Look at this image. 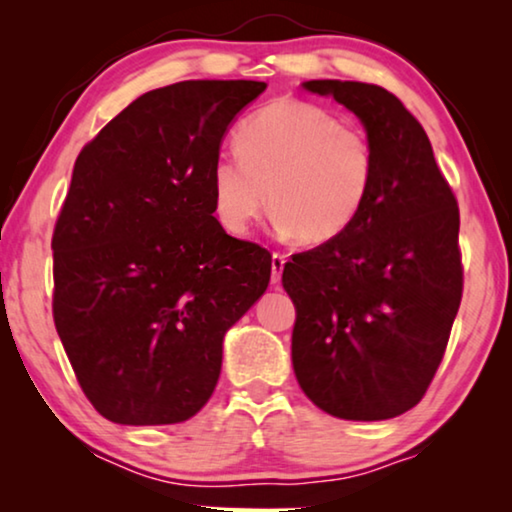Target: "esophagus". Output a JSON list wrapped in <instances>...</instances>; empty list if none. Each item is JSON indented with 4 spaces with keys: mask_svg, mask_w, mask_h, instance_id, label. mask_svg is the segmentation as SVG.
I'll use <instances>...</instances> for the list:
<instances>
[{
    "mask_svg": "<svg viewBox=\"0 0 512 512\" xmlns=\"http://www.w3.org/2000/svg\"><path fill=\"white\" fill-rule=\"evenodd\" d=\"M284 263H286V256L279 254V251H275V254H272V284H277L279 279H282Z\"/></svg>",
    "mask_w": 512,
    "mask_h": 512,
    "instance_id": "esophagus-1",
    "label": "esophagus"
}]
</instances>
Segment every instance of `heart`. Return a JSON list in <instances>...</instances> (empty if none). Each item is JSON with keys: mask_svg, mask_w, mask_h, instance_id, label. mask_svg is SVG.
I'll return each instance as SVG.
<instances>
[{"mask_svg": "<svg viewBox=\"0 0 512 512\" xmlns=\"http://www.w3.org/2000/svg\"><path fill=\"white\" fill-rule=\"evenodd\" d=\"M236 153L209 170L216 219L244 235L270 205L277 226L305 244L338 240L366 209L377 160L368 135L310 102L275 100L235 135Z\"/></svg>", "mask_w": 512, "mask_h": 512, "instance_id": "b5f03b06", "label": "heart"}]
</instances>
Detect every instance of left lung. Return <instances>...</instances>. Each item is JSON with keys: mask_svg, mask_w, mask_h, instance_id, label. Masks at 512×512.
Masks as SVG:
<instances>
[{"mask_svg": "<svg viewBox=\"0 0 512 512\" xmlns=\"http://www.w3.org/2000/svg\"><path fill=\"white\" fill-rule=\"evenodd\" d=\"M303 86L361 118L377 174L345 235L284 265L296 305L293 370L328 415L391 419L424 398L459 312V205L424 128L394 93L361 81Z\"/></svg>", "mask_w": 512, "mask_h": 512, "instance_id": "8db88e82", "label": "left lung"}]
</instances>
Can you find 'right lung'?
Wrapping results in <instances>:
<instances>
[{
  "label": "right lung",
  "instance_id": "add662e5",
  "mask_svg": "<svg viewBox=\"0 0 512 512\" xmlns=\"http://www.w3.org/2000/svg\"><path fill=\"white\" fill-rule=\"evenodd\" d=\"M263 81H181L83 146L53 230V321L109 422L177 424L219 382L223 335L268 289L272 256L214 216L209 170Z\"/></svg>",
  "mask_w": 512,
  "mask_h": 512
}]
</instances>
